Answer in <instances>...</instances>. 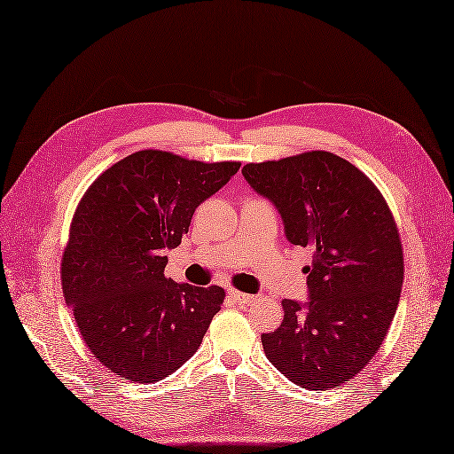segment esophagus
Here are the masks:
<instances>
[{"label": "esophagus", "mask_w": 454, "mask_h": 454, "mask_svg": "<svg viewBox=\"0 0 454 454\" xmlns=\"http://www.w3.org/2000/svg\"><path fill=\"white\" fill-rule=\"evenodd\" d=\"M231 299H234L236 301V303H243V305H251L253 303V301L254 299H257V297H254V295H249V294H241V292H236V289H231V292L228 294Z\"/></svg>", "instance_id": "34e87169"}]
</instances>
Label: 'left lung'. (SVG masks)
Here are the masks:
<instances>
[{
	"label": "left lung",
	"instance_id": "8db88e82",
	"mask_svg": "<svg viewBox=\"0 0 454 454\" xmlns=\"http://www.w3.org/2000/svg\"><path fill=\"white\" fill-rule=\"evenodd\" d=\"M241 172L276 205L287 241L315 249L303 270L309 301H282L280 328L261 335L264 353L301 387H338L378 353L397 310L404 264L395 218L374 182L330 151Z\"/></svg>",
	"mask_w": 454,
	"mask_h": 454
}]
</instances>
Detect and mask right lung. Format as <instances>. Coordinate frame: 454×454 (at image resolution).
I'll return each mask as SVG.
<instances>
[{"instance_id":"add662e5","label":"right lung","mask_w":454,"mask_h":454,"mask_svg":"<svg viewBox=\"0 0 454 454\" xmlns=\"http://www.w3.org/2000/svg\"><path fill=\"white\" fill-rule=\"evenodd\" d=\"M241 162L190 160L144 149L114 162L80 200L61 286L80 335L107 370L136 383L172 374L200 348L224 289L165 278L195 208Z\"/></svg>"}]
</instances>
